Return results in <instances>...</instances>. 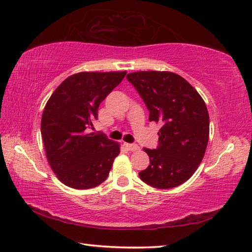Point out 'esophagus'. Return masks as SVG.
Returning <instances> with one entry per match:
<instances>
[{"instance_id":"esophagus-1","label":"esophagus","mask_w":252,"mask_h":252,"mask_svg":"<svg viewBox=\"0 0 252 252\" xmlns=\"http://www.w3.org/2000/svg\"><path fill=\"white\" fill-rule=\"evenodd\" d=\"M127 150H130V152H136V150H139V146L136 144H125Z\"/></svg>"}]
</instances>
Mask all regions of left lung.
Returning a JSON list of instances; mask_svg holds the SVG:
<instances>
[{
    "label": "left lung",
    "instance_id": "obj_1",
    "mask_svg": "<svg viewBox=\"0 0 252 252\" xmlns=\"http://www.w3.org/2000/svg\"><path fill=\"white\" fill-rule=\"evenodd\" d=\"M149 111L159 122L158 146L145 148L149 166L139 173L148 186L175 188L189 180L204 158L209 138V115L204 99L185 78L170 71L126 74Z\"/></svg>",
    "mask_w": 252,
    "mask_h": 252
}]
</instances>
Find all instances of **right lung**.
<instances>
[{"label": "right lung", "mask_w": 252, "mask_h": 252, "mask_svg": "<svg viewBox=\"0 0 252 252\" xmlns=\"http://www.w3.org/2000/svg\"><path fill=\"white\" fill-rule=\"evenodd\" d=\"M119 72H79L52 94L42 115V138L48 164L58 179L73 189H90L106 180L119 142L88 132L98 107L126 77Z\"/></svg>", "instance_id": "1"}]
</instances>
